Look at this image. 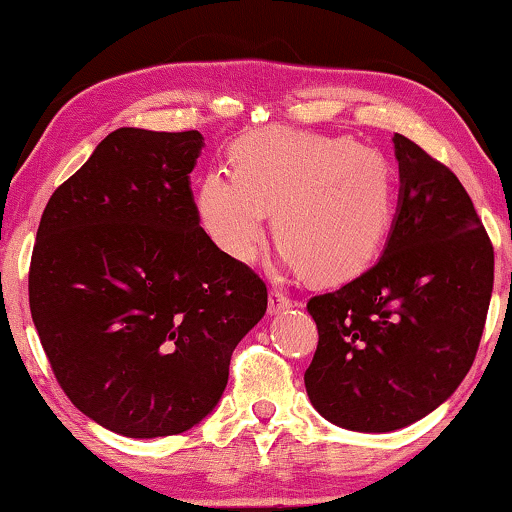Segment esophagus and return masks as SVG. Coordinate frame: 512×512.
I'll use <instances>...</instances> for the list:
<instances>
[{"mask_svg":"<svg viewBox=\"0 0 512 512\" xmlns=\"http://www.w3.org/2000/svg\"><path fill=\"white\" fill-rule=\"evenodd\" d=\"M291 305H293V300L286 296V293L277 291V289L270 291V298H268V312L270 314H279V312L289 310Z\"/></svg>","mask_w":512,"mask_h":512,"instance_id":"obj_1","label":"esophagus"}]
</instances>
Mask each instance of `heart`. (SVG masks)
<instances>
[{
	"mask_svg": "<svg viewBox=\"0 0 512 512\" xmlns=\"http://www.w3.org/2000/svg\"><path fill=\"white\" fill-rule=\"evenodd\" d=\"M233 172L209 170L198 216L223 254L251 263L272 230L291 268L314 282L356 275L387 242L396 216V167L352 137L265 130L240 139Z\"/></svg>",
	"mask_w": 512,
	"mask_h": 512,
	"instance_id": "1",
	"label": "heart"
}]
</instances>
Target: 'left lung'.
I'll return each instance as SVG.
<instances>
[{
    "label": "left lung",
    "instance_id": "8db88e82",
    "mask_svg": "<svg viewBox=\"0 0 512 512\" xmlns=\"http://www.w3.org/2000/svg\"><path fill=\"white\" fill-rule=\"evenodd\" d=\"M401 207L380 261L307 300L319 331L305 389L342 429L384 433L459 387L487 321L494 247L450 167L396 135Z\"/></svg>",
    "mask_w": 512,
    "mask_h": 512
}]
</instances>
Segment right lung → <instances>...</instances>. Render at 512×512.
<instances>
[{
	"label": "right lung",
	"mask_w": 512,
	"mask_h": 512,
	"mask_svg": "<svg viewBox=\"0 0 512 512\" xmlns=\"http://www.w3.org/2000/svg\"><path fill=\"white\" fill-rule=\"evenodd\" d=\"M198 130L121 128L55 188L30 261V310L69 401L130 438L184 433L228 384L268 286L200 228Z\"/></svg>",
	"instance_id": "obj_1"
}]
</instances>
